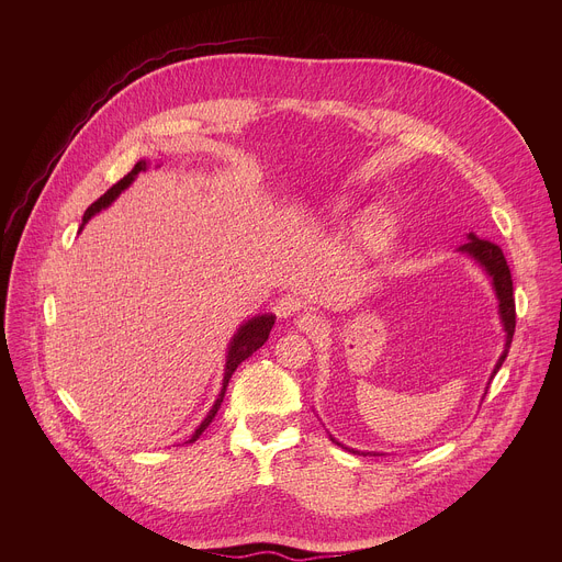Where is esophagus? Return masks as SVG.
I'll return each mask as SVG.
<instances>
[{
    "instance_id": "1",
    "label": "esophagus",
    "mask_w": 562,
    "mask_h": 562,
    "mask_svg": "<svg viewBox=\"0 0 562 562\" xmlns=\"http://www.w3.org/2000/svg\"><path fill=\"white\" fill-rule=\"evenodd\" d=\"M297 329L302 331V334H308V336H317V334H323L325 329H327V319H323L319 317L317 313H313V311H306V313H302L300 317H297Z\"/></svg>"
}]
</instances>
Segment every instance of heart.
<instances>
[{
    "label": "heart",
    "instance_id": "heart-1",
    "mask_svg": "<svg viewBox=\"0 0 562 562\" xmlns=\"http://www.w3.org/2000/svg\"><path fill=\"white\" fill-rule=\"evenodd\" d=\"M349 211V204L347 202H334L331 204V215L340 217ZM393 231V217L384 211V209H373L369 211L362 220H360V226H358V233L362 237V243L367 247H382L389 235Z\"/></svg>",
    "mask_w": 562,
    "mask_h": 562
}]
</instances>
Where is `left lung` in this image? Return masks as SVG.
I'll list each match as a JSON object with an SVG mask.
<instances>
[{
    "instance_id": "1",
    "label": "left lung",
    "mask_w": 562,
    "mask_h": 562,
    "mask_svg": "<svg viewBox=\"0 0 562 562\" xmlns=\"http://www.w3.org/2000/svg\"><path fill=\"white\" fill-rule=\"evenodd\" d=\"M467 256H471L480 267L485 269V273L492 278V284H494V291H496V297H498V313H501V319H503V329H505V351L503 356L498 358L496 367H494V373L492 378L498 373V369L503 367L507 353H509V347H512V338H514V331H516V302H514V282H512V271H509V265L505 260V254L498 245L490 243V239H480L475 237L473 233L467 235V243L458 249ZM336 445H340L336 438H331ZM342 449L351 451V453H362L367 456L369 451H356V449H349L345 445H340ZM375 456V453H373Z\"/></svg>"
}]
</instances>
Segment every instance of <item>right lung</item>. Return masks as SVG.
I'll use <instances>...</instances> for the list:
<instances>
[{"label": "right lung", "instance_id": "obj_1", "mask_svg": "<svg viewBox=\"0 0 562 562\" xmlns=\"http://www.w3.org/2000/svg\"><path fill=\"white\" fill-rule=\"evenodd\" d=\"M146 167H148L146 159H139V162L133 167V171H131L128 176H124V178H122L117 184H113L98 202H93V204L87 209V213H85V217H82V226H79V231L85 228V224H87L93 215H98L102 209L111 206V204L115 202V198H117L124 189H128V187L133 184V180L137 178V173L146 171ZM273 323H276V315H273V313H265V315H256V317L247 319V323L237 329V334L233 336V340H231V345H228V351H226L224 380H222L220 395H217V400H215V405L211 407V412L206 414V418L202 420V425H200V427L195 429V434L189 438V442H195V440L202 436V431L211 425V420L215 418V414H217V409H220V405H222L224 391H226V384H228L233 371L237 369L239 362H245L254 351H258V349L269 340V334H271V329H273Z\"/></svg>", "mask_w": 562, "mask_h": 562}]
</instances>
